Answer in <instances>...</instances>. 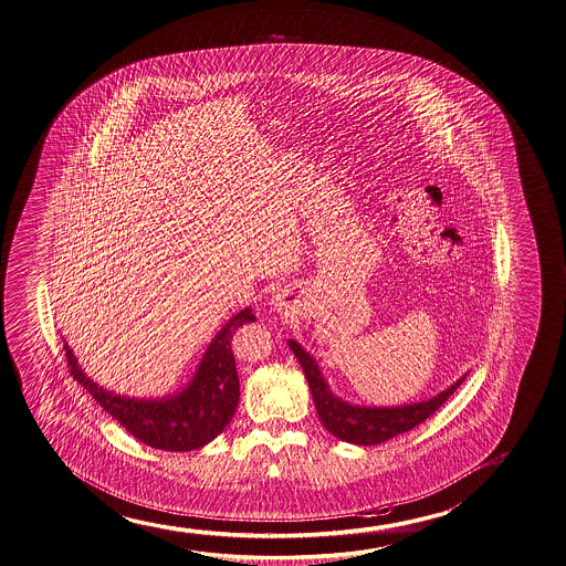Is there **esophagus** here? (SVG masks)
I'll list each match as a JSON object with an SVG mask.
<instances>
[{
  "mask_svg": "<svg viewBox=\"0 0 566 566\" xmlns=\"http://www.w3.org/2000/svg\"><path fill=\"white\" fill-rule=\"evenodd\" d=\"M273 307L277 308V311H283V308H287V301L283 295H275L273 297Z\"/></svg>",
  "mask_w": 566,
  "mask_h": 566,
  "instance_id": "34e87169",
  "label": "esophagus"
}]
</instances>
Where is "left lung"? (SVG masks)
Segmentation results:
<instances>
[{"label":"left lung","mask_w":566,"mask_h":566,"mask_svg":"<svg viewBox=\"0 0 566 566\" xmlns=\"http://www.w3.org/2000/svg\"><path fill=\"white\" fill-rule=\"evenodd\" d=\"M289 347L295 353L307 377L308 389L313 395V402L319 412L323 427L340 441L363 444V447L389 441L392 437L411 431L417 424L427 421L432 412L441 409L442 402L461 387V382L467 377L463 375L457 382H452L449 389L439 392L429 401L411 402L401 407H360V405L343 401L331 391L327 380L323 379L319 365L298 345L297 340H289Z\"/></svg>","instance_id":"8db88e82"}]
</instances>
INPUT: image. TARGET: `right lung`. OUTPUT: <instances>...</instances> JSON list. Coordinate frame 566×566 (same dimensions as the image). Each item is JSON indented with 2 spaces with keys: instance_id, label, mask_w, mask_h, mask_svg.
Returning <instances> with one entry per match:
<instances>
[{
  "instance_id": "add662e5",
  "label": "right lung",
  "mask_w": 566,
  "mask_h": 566,
  "mask_svg": "<svg viewBox=\"0 0 566 566\" xmlns=\"http://www.w3.org/2000/svg\"><path fill=\"white\" fill-rule=\"evenodd\" d=\"M253 321L255 315L249 307L227 321L207 347L191 382L184 391L161 399H129L105 391L83 373L67 343L63 349L73 379L137 441L161 451H193L221 434L235 415L239 377L231 339L239 327Z\"/></svg>"
}]
</instances>
